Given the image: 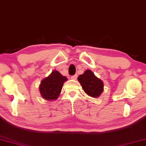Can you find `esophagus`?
Returning <instances> with one entry per match:
<instances>
[{"label": "esophagus", "instance_id": "34e87169", "mask_svg": "<svg viewBox=\"0 0 146 146\" xmlns=\"http://www.w3.org/2000/svg\"><path fill=\"white\" fill-rule=\"evenodd\" d=\"M77 78H78V75L77 74H75V75H74V76H72L70 78H71L72 80H76Z\"/></svg>", "mask_w": 146, "mask_h": 146}]
</instances>
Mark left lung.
Segmentation results:
<instances>
[{"instance_id":"8db88e82","label":"left lung","mask_w":146,"mask_h":146,"mask_svg":"<svg viewBox=\"0 0 146 146\" xmlns=\"http://www.w3.org/2000/svg\"><path fill=\"white\" fill-rule=\"evenodd\" d=\"M78 80L81 84L84 92L92 98H98L103 92V82L97 78L90 70H86L84 74L80 75Z\"/></svg>"}]
</instances>
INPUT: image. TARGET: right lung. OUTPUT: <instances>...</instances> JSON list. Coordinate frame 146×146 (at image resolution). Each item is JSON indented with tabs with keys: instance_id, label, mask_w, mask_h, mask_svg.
<instances>
[{
	"instance_id": "1",
	"label": "right lung",
	"mask_w": 146,
	"mask_h": 146,
	"mask_svg": "<svg viewBox=\"0 0 146 146\" xmlns=\"http://www.w3.org/2000/svg\"><path fill=\"white\" fill-rule=\"evenodd\" d=\"M67 79L58 71L52 72L50 76L42 80L39 91L43 99L54 100L58 98L62 90L63 84Z\"/></svg>"
}]
</instances>
